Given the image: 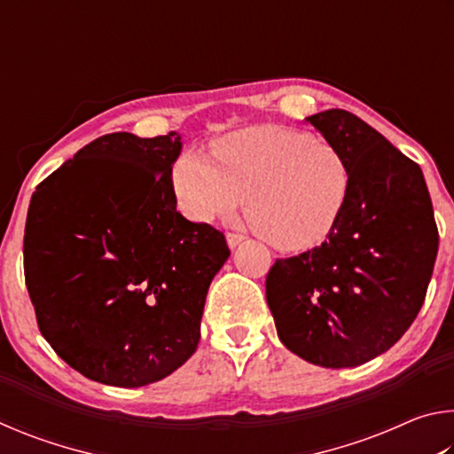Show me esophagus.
<instances>
[{
	"instance_id": "esophagus-1",
	"label": "esophagus",
	"mask_w": 454,
	"mask_h": 454,
	"mask_svg": "<svg viewBox=\"0 0 454 454\" xmlns=\"http://www.w3.org/2000/svg\"><path fill=\"white\" fill-rule=\"evenodd\" d=\"M246 240V236L244 234H236V232H228L226 234V242H228V246L230 248H238V246H240L242 242Z\"/></svg>"
}]
</instances>
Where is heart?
<instances>
[{
  "mask_svg": "<svg viewBox=\"0 0 454 454\" xmlns=\"http://www.w3.org/2000/svg\"><path fill=\"white\" fill-rule=\"evenodd\" d=\"M210 156L188 150L172 168L180 208L196 222L230 218L246 198V216L260 236L278 250L304 252L325 242L348 208L347 156L301 129H236L212 144Z\"/></svg>",
  "mask_w": 454,
  "mask_h": 454,
  "instance_id": "heart-1",
  "label": "heart"
}]
</instances>
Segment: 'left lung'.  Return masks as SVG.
Instances as JSON below:
<instances>
[{
  "label": "left lung",
  "instance_id": "left-lung-1",
  "mask_svg": "<svg viewBox=\"0 0 454 454\" xmlns=\"http://www.w3.org/2000/svg\"><path fill=\"white\" fill-rule=\"evenodd\" d=\"M306 121L352 168L340 224L317 248L276 260L266 301L284 347L312 364L348 368L387 352L417 318L439 230L420 166L347 110Z\"/></svg>",
  "mask_w": 454,
  "mask_h": 454
}]
</instances>
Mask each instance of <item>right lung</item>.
Wrapping results in <instances>:
<instances>
[{"label": "right lung", "mask_w": 454, "mask_h": 454, "mask_svg": "<svg viewBox=\"0 0 454 454\" xmlns=\"http://www.w3.org/2000/svg\"><path fill=\"white\" fill-rule=\"evenodd\" d=\"M180 136L98 137L29 202L26 286L37 326L86 379L136 388L172 374L200 342L224 234L176 210Z\"/></svg>", "instance_id": "1"}]
</instances>
